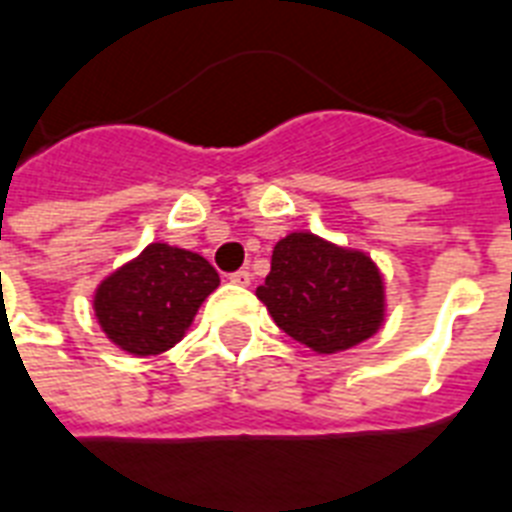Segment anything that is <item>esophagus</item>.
Segmentation results:
<instances>
[{
    "mask_svg": "<svg viewBox=\"0 0 512 512\" xmlns=\"http://www.w3.org/2000/svg\"><path fill=\"white\" fill-rule=\"evenodd\" d=\"M229 283L248 285L251 283V272H248V269H237V272H232V275H229Z\"/></svg>",
    "mask_w": 512,
    "mask_h": 512,
    "instance_id": "34e87169",
    "label": "esophagus"
}]
</instances>
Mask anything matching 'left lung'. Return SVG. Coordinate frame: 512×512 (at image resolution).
I'll list each match as a JSON object with an SVG mask.
<instances>
[{
	"label": "left lung",
	"instance_id": "8db88e82",
	"mask_svg": "<svg viewBox=\"0 0 512 512\" xmlns=\"http://www.w3.org/2000/svg\"><path fill=\"white\" fill-rule=\"evenodd\" d=\"M256 296L285 334L318 355L350 350L384 323V280L371 256L312 232H291L275 245Z\"/></svg>",
	"mask_w": 512,
	"mask_h": 512
}]
</instances>
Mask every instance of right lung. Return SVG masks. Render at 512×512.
Segmentation results:
<instances>
[{
  "label": "right lung",
  "mask_w": 512,
  "mask_h": 512,
  "mask_svg": "<svg viewBox=\"0 0 512 512\" xmlns=\"http://www.w3.org/2000/svg\"><path fill=\"white\" fill-rule=\"evenodd\" d=\"M219 288V272L200 253L146 245L95 288L98 326L120 350L146 358L184 339L200 304Z\"/></svg>",
  "instance_id": "right-lung-1"
}]
</instances>
